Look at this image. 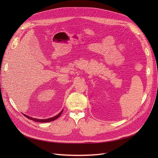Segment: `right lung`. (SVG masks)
Segmentation results:
<instances>
[{"instance_id":"right-lung-1","label":"right lung","mask_w":158,"mask_h":158,"mask_svg":"<svg viewBox=\"0 0 158 158\" xmlns=\"http://www.w3.org/2000/svg\"><path fill=\"white\" fill-rule=\"evenodd\" d=\"M63 110H62L57 115L55 116V117H52V118H47V119H38V118H35L31 117H29V116H27V115H26V114H23V115L26 116V117L27 118H29V119H30V120H34V121H35V122H52V121H54V120H55L56 119H57V118L58 117H59L60 116L61 114V113H63Z\"/></svg>"}]
</instances>
